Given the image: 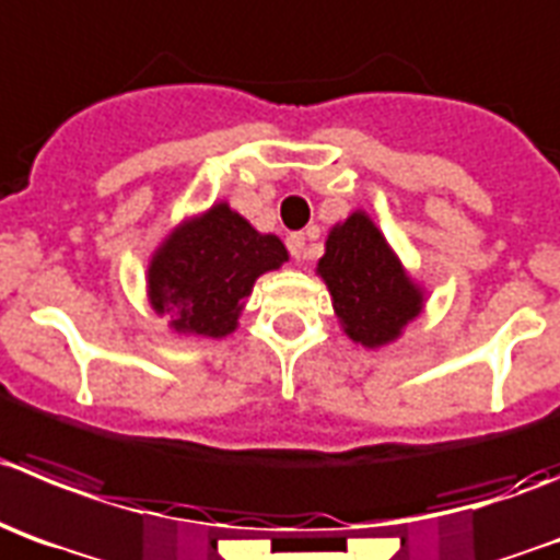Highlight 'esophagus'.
<instances>
[{
  "instance_id": "34e87169",
  "label": "esophagus",
  "mask_w": 560,
  "mask_h": 560,
  "mask_svg": "<svg viewBox=\"0 0 560 560\" xmlns=\"http://www.w3.org/2000/svg\"><path fill=\"white\" fill-rule=\"evenodd\" d=\"M287 248H290V254L295 256L298 262H301V259H306V237L301 232H295V234H290V237H287Z\"/></svg>"
}]
</instances>
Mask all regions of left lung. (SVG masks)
I'll list each match as a JSON object with an SVG mask.
<instances>
[{
  "instance_id": "obj_1",
  "label": "left lung",
  "mask_w": 560,
  "mask_h": 560,
  "mask_svg": "<svg viewBox=\"0 0 560 560\" xmlns=\"http://www.w3.org/2000/svg\"><path fill=\"white\" fill-rule=\"evenodd\" d=\"M317 276L331 292L342 331L364 348L395 342L425 301L422 287L409 279L384 234L362 209L328 232Z\"/></svg>"
}]
</instances>
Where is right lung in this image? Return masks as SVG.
I'll return each mask as SVG.
<instances>
[{"label": "right lung", "instance_id": "1", "mask_svg": "<svg viewBox=\"0 0 560 560\" xmlns=\"http://www.w3.org/2000/svg\"><path fill=\"white\" fill-rule=\"evenodd\" d=\"M284 243L259 234L229 203L179 223L154 250L149 301L176 334L226 337L237 328L254 281L287 262Z\"/></svg>", "mask_w": 560, "mask_h": 560}]
</instances>
